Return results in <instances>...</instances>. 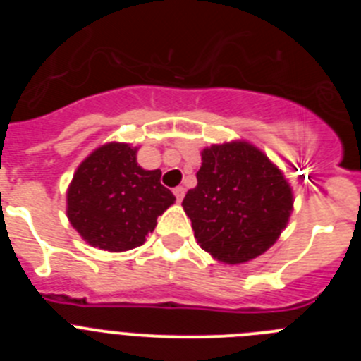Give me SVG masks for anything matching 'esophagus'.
<instances>
[{"label":"esophagus","instance_id":"obj_1","mask_svg":"<svg viewBox=\"0 0 361 361\" xmlns=\"http://www.w3.org/2000/svg\"><path fill=\"white\" fill-rule=\"evenodd\" d=\"M173 193H175V197H177L178 202H180V200L184 199V188H183V186H177V188H175Z\"/></svg>","mask_w":361,"mask_h":361}]
</instances>
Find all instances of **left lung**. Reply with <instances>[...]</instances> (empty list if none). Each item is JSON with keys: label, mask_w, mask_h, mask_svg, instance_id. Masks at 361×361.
Listing matches in <instances>:
<instances>
[{"label": "left lung", "mask_w": 361, "mask_h": 361, "mask_svg": "<svg viewBox=\"0 0 361 361\" xmlns=\"http://www.w3.org/2000/svg\"><path fill=\"white\" fill-rule=\"evenodd\" d=\"M200 157L197 186L183 200L197 244L229 266L266 253L293 213L283 171L244 139L208 146Z\"/></svg>", "instance_id": "obj_1"}]
</instances>
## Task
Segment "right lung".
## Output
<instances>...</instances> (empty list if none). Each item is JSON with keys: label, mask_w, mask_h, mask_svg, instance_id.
Returning <instances> with one entry per match:
<instances>
[{"label": "right lung", "mask_w": 361, "mask_h": 361, "mask_svg": "<svg viewBox=\"0 0 361 361\" xmlns=\"http://www.w3.org/2000/svg\"><path fill=\"white\" fill-rule=\"evenodd\" d=\"M137 146L106 142L78 166L66 190V216L86 244L121 253L145 244L157 216L175 202L161 170L137 162Z\"/></svg>", "instance_id": "obj_1"}]
</instances>
